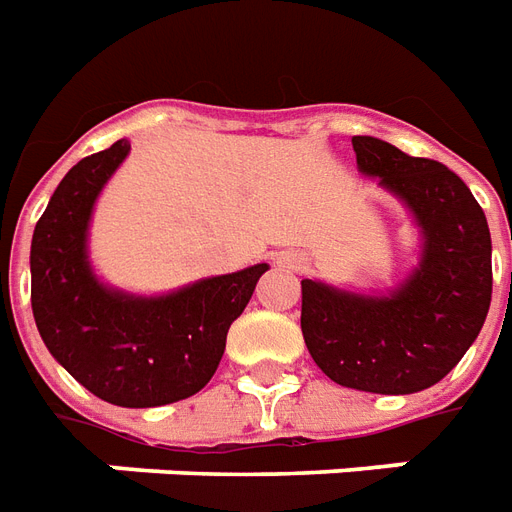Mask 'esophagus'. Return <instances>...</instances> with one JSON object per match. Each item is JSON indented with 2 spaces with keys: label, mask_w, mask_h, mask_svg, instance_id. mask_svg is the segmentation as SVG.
Returning a JSON list of instances; mask_svg holds the SVG:
<instances>
[{
  "label": "esophagus",
  "mask_w": 512,
  "mask_h": 512,
  "mask_svg": "<svg viewBox=\"0 0 512 512\" xmlns=\"http://www.w3.org/2000/svg\"><path fill=\"white\" fill-rule=\"evenodd\" d=\"M275 264H278V267H283V270L299 272L302 267H305V259H302V256H299V253H294V251H283V253H278Z\"/></svg>",
  "instance_id": "esophagus-1"
}]
</instances>
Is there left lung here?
I'll return each mask as SVG.
<instances>
[{"instance_id": "left-lung-1", "label": "left lung", "mask_w": 512, "mask_h": 512, "mask_svg": "<svg viewBox=\"0 0 512 512\" xmlns=\"http://www.w3.org/2000/svg\"><path fill=\"white\" fill-rule=\"evenodd\" d=\"M356 167L410 210L421 256L388 294L302 280V334L326 378L370 394L440 383L483 329L491 305L486 215L451 169L378 137H353Z\"/></svg>"}]
</instances>
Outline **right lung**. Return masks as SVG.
Instances as JSON below:
<instances>
[{
  "instance_id": "obj_1",
  "label": "right lung",
  "mask_w": 512,
  "mask_h": 512,
  "mask_svg": "<svg viewBox=\"0 0 512 512\" xmlns=\"http://www.w3.org/2000/svg\"><path fill=\"white\" fill-rule=\"evenodd\" d=\"M129 140L69 169L34 226L32 310L45 348L94 397L159 407L197 394L224 356L226 332L270 264L140 297L107 286L88 259V226Z\"/></svg>"
}]
</instances>
